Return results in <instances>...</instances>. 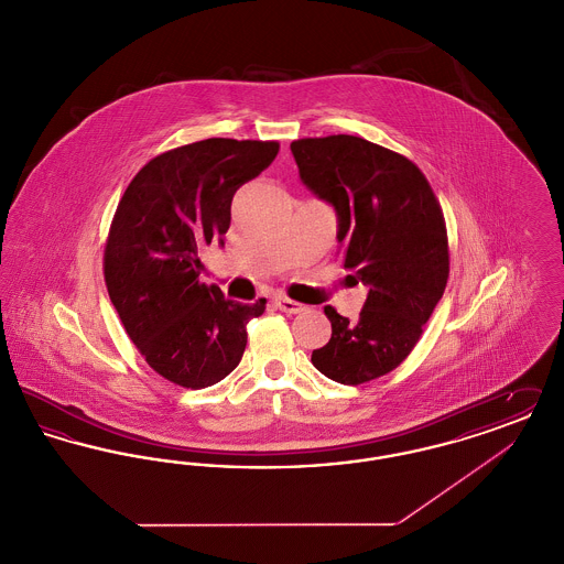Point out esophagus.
I'll use <instances>...</instances> for the list:
<instances>
[{"label":"esophagus","instance_id":"1","mask_svg":"<svg viewBox=\"0 0 564 564\" xmlns=\"http://www.w3.org/2000/svg\"><path fill=\"white\" fill-rule=\"evenodd\" d=\"M274 302H276V306H279L283 313H288V315H295V313H302V311H304V306H302L300 302H295V300L288 297V295H276Z\"/></svg>","mask_w":564,"mask_h":564}]
</instances>
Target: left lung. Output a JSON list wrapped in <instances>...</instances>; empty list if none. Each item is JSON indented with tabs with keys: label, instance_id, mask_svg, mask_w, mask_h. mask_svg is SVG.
I'll return each mask as SVG.
<instances>
[{
	"label": "left lung",
	"instance_id": "8db88e82",
	"mask_svg": "<svg viewBox=\"0 0 564 564\" xmlns=\"http://www.w3.org/2000/svg\"><path fill=\"white\" fill-rule=\"evenodd\" d=\"M300 180L338 215L345 269L370 288L359 319L325 306L332 338L313 350L323 376L361 384L398 368L446 290L448 239L414 162L352 134L292 143Z\"/></svg>",
	"mask_w": 564,
	"mask_h": 564
}]
</instances>
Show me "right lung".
<instances>
[{
    "label": "right lung",
    "instance_id": "add662e5",
    "mask_svg": "<svg viewBox=\"0 0 564 564\" xmlns=\"http://www.w3.org/2000/svg\"><path fill=\"white\" fill-rule=\"evenodd\" d=\"M276 141L214 137L148 162L113 215L106 285L134 347L166 380L205 389L230 375L247 323L267 300L245 304L200 283L198 251L224 245L235 192L269 169Z\"/></svg>",
    "mask_w": 564,
    "mask_h": 564
}]
</instances>
